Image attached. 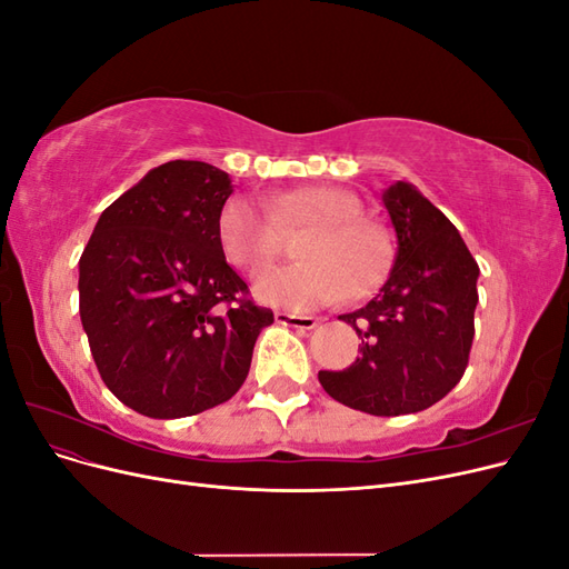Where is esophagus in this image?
Here are the masks:
<instances>
[{
	"label": "esophagus",
	"instance_id": "1",
	"mask_svg": "<svg viewBox=\"0 0 569 569\" xmlns=\"http://www.w3.org/2000/svg\"><path fill=\"white\" fill-rule=\"evenodd\" d=\"M274 322L284 325V327H295L299 332H311L318 327V318L313 316H299V313H287V311H278L274 313Z\"/></svg>",
	"mask_w": 569,
	"mask_h": 569
}]
</instances>
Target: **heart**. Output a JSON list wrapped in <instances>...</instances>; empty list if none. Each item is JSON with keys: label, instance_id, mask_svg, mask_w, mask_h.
I'll return each instance as SVG.
<instances>
[{"label": "heart", "instance_id": "obj_1", "mask_svg": "<svg viewBox=\"0 0 569 569\" xmlns=\"http://www.w3.org/2000/svg\"><path fill=\"white\" fill-rule=\"evenodd\" d=\"M360 213V199L332 184L287 189L268 203L232 197L218 213V244L234 268L256 274L277 257L282 227L313 224L300 248L305 263L258 274L256 297L299 311L339 303L368 291L385 268V239Z\"/></svg>", "mask_w": 569, "mask_h": 569}]
</instances>
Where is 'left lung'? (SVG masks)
<instances>
[{"mask_svg":"<svg viewBox=\"0 0 569 569\" xmlns=\"http://www.w3.org/2000/svg\"><path fill=\"white\" fill-rule=\"evenodd\" d=\"M382 201L396 230V253L382 289L339 316L360 337L347 370H320L335 401L377 418L406 416L441 401L465 375L475 337L479 266L453 222L408 182Z\"/></svg>","mask_w":569,"mask_h":569,"instance_id":"1","label":"left lung"}]
</instances>
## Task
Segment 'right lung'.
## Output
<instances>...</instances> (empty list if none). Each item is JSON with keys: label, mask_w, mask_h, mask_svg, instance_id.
Segmentation results:
<instances>
[{"label": "right lung", "mask_w": 569, "mask_h": 569, "mask_svg": "<svg viewBox=\"0 0 569 569\" xmlns=\"http://www.w3.org/2000/svg\"><path fill=\"white\" fill-rule=\"evenodd\" d=\"M230 178L168 161L101 213L80 256V320L101 380L147 418L197 416L244 385L272 311L218 244Z\"/></svg>", "instance_id": "right-lung-1"}]
</instances>
